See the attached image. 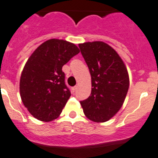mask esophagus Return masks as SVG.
<instances>
[{
    "instance_id": "1",
    "label": "esophagus",
    "mask_w": 158,
    "mask_h": 158,
    "mask_svg": "<svg viewBox=\"0 0 158 158\" xmlns=\"http://www.w3.org/2000/svg\"><path fill=\"white\" fill-rule=\"evenodd\" d=\"M77 88H78V86H75V87H73V88H72V91H73V92H75V91L77 90Z\"/></svg>"
}]
</instances>
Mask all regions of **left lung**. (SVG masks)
Segmentation results:
<instances>
[{"mask_svg":"<svg viewBox=\"0 0 158 158\" xmlns=\"http://www.w3.org/2000/svg\"><path fill=\"white\" fill-rule=\"evenodd\" d=\"M92 78V92L81 101L85 116L105 123L118 112L129 88L127 69L118 53L103 41L79 44Z\"/></svg>","mask_w":158,"mask_h":158,"instance_id":"left-lung-1","label":"left lung"}]
</instances>
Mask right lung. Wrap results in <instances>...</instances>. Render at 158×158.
Instances as JSON below:
<instances>
[{"instance_id":"1","label":"right lung","mask_w":158,"mask_h":158,"mask_svg":"<svg viewBox=\"0 0 158 158\" xmlns=\"http://www.w3.org/2000/svg\"><path fill=\"white\" fill-rule=\"evenodd\" d=\"M79 52L75 44L50 39L35 50L22 71L19 91L24 106L42 122L57 118L70 97L62 66Z\"/></svg>"}]
</instances>
